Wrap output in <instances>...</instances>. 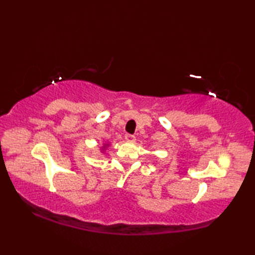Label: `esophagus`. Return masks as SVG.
Wrapping results in <instances>:
<instances>
[{"label":"esophagus","mask_w":255,"mask_h":255,"mask_svg":"<svg viewBox=\"0 0 255 255\" xmlns=\"http://www.w3.org/2000/svg\"><path fill=\"white\" fill-rule=\"evenodd\" d=\"M125 139H126L128 143H132V141H135V136L130 135V133H126V135H125Z\"/></svg>","instance_id":"obj_1"}]
</instances>
